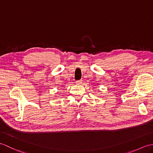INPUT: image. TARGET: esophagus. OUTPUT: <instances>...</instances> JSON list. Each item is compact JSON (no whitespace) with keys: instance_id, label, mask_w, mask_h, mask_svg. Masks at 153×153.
Returning <instances> with one entry per match:
<instances>
[{"instance_id":"1","label":"esophagus","mask_w":153,"mask_h":153,"mask_svg":"<svg viewBox=\"0 0 153 153\" xmlns=\"http://www.w3.org/2000/svg\"><path fill=\"white\" fill-rule=\"evenodd\" d=\"M83 82L82 80H78V81H76V84H77V85H79V84H82V83Z\"/></svg>"}]
</instances>
